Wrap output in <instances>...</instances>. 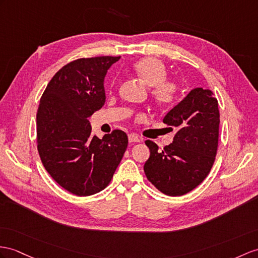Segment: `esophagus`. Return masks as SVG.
<instances>
[{
    "label": "esophagus",
    "mask_w": 258,
    "mask_h": 258,
    "mask_svg": "<svg viewBox=\"0 0 258 258\" xmlns=\"http://www.w3.org/2000/svg\"><path fill=\"white\" fill-rule=\"evenodd\" d=\"M128 139H129V142H141L143 140L140 136H137L135 134H130L128 136Z\"/></svg>",
    "instance_id": "34e87169"
}]
</instances>
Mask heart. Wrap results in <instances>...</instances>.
Segmentation results:
<instances>
[{
	"mask_svg": "<svg viewBox=\"0 0 258 258\" xmlns=\"http://www.w3.org/2000/svg\"><path fill=\"white\" fill-rule=\"evenodd\" d=\"M135 73L150 86L151 97L159 107H171L180 95L178 81L168 79L167 69L163 62L154 56H146L133 66Z\"/></svg>",
	"mask_w": 258,
	"mask_h": 258,
	"instance_id": "b5f03b06",
	"label": "heart"
}]
</instances>
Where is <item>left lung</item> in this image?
I'll use <instances>...</instances> for the list:
<instances>
[{
	"instance_id": "1",
	"label": "left lung",
	"mask_w": 258,
	"mask_h": 258,
	"mask_svg": "<svg viewBox=\"0 0 258 258\" xmlns=\"http://www.w3.org/2000/svg\"><path fill=\"white\" fill-rule=\"evenodd\" d=\"M163 122L176 128L173 142L159 150L147 140L150 158L144 173L155 188L167 196H183L208 176L219 143L218 99L210 90H192L167 112Z\"/></svg>"
}]
</instances>
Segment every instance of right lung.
I'll list each match as a JSON object with an SVG mask.
<instances>
[{"label": "right lung", "mask_w": 258, "mask_h": 258, "mask_svg": "<svg viewBox=\"0 0 258 258\" xmlns=\"http://www.w3.org/2000/svg\"><path fill=\"white\" fill-rule=\"evenodd\" d=\"M120 56L81 58L50 80L37 109V149L43 167L62 188L77 196L105 189L128 146V136L114 130L91 137L89 121L105 104L104 79Z\"/></svg>", "instance_id": "right-lung-1"}]
</instances>
